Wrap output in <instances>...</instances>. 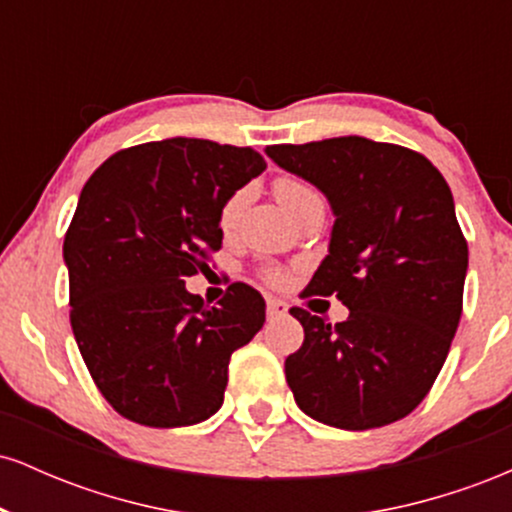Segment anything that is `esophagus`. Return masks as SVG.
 Wrapping results in <instances>:
<instances>
[{"instance_id":"34e87169","label":"esophagus","mask_w":512,"mask_h":512,"mask_svg":"<svg viewBox=\"0 0 512 512\" xmlns=\"http://www.w3.org/2000/svg\"><path fill=\"white\" fill-rule=\"evenodd\" d=\"M289 313V305L284 301H279V298H267V317H284Z\"/></svg>"}]
</instances>
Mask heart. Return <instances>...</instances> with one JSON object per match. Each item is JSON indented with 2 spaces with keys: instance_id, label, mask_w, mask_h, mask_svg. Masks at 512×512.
I'll return each instance as SVG.
<instances>
[{
  "instance_id": "b5f03b06",
  "label": "heart",
  "mask_w": 512,
  "mask_h": 512,
  "mask_svg": "<svg viewBox=\"0 0 512 512\" xmlns=\"http://www.w3.org/2000/svg\"><path fill=\"white\" fill-rule=\"evenodd\" d=\"M274 195H276V202H279V207L286 211L289 219H296L298 214H303V211L313 207H325L320 192H317L310 182H305L303 178H296V175H281V178H276ZM245 202H248V192L236 190L233 195L226 197V202L221 204L216 223H219V231L223 236H231V233L236 231L240 216H243ZM269 276H272V279H279V274L276 272H272Z\"/></svg>"
}]
</instances>
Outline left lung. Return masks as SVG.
I'll use <instances>...</instances> for the list:
<instances>
[{"mask_svg": "<svg viewBox=\"0 0 512 512\" xmlns=\"http://www.w3.org/2000/svg\"><path fill=\"white\" fill-rule=\"evenodd\" d=\"M279 168L315 185L334 214L330 255L303 296H332L344 322L291 308L303 346L286 383L310 419L368 431L421 404L462 315L467 240L440 170L416 151L366 137L267 146Z\"/></svg>", "mask_w": 512, "mask_h": 512, "instance_id": "obj_1", "label": "left lung"}]
</instances>
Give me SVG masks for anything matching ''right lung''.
<instances>
[{"label": "right lung", "instance_id": "add662e5", "mask_svg": "<svg viewBox=\"0 0 512 512\" xmlns=\"http://www.w3.org/2000/svg\"><path fill=\"white\" fill-rule=\"evenodd\" d=\"M267 168L250 146L163 139L117 151L88 178L64 236L69 320L117 414L151 428L221 409L228 361L264 325V298L228 286L219 305L185 289L221 248V204Z\"/></svg>", "mask_w": 512, "mask_h": 512}]
</instances>
